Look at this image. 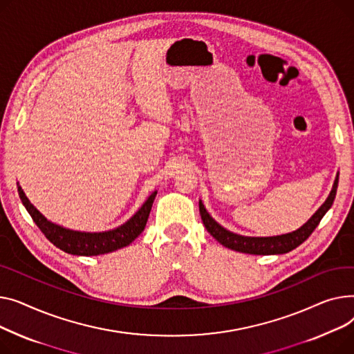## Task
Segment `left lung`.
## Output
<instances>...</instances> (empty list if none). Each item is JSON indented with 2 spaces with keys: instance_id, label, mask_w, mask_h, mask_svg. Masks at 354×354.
Instances as JSON below:
<instances>
[{
  "instance_id": "8db88e82",
  "label": "left lung",
  "mask_w": 354,
  "mask_h": 354,
  "mask_svg": "<svg viewBox=\"0 0 354 354\" xmlns=\"http://www.w3.org/2000/svg\"><path fill=\"white\" fill-rule=\"evenodd\" d=\"M337 184H339V174L336 176L333 189H331L327 200L323 203L320 209L310 217V220L303 224L300 228H297L293 233H287L281 236H273V237H247L240 236L236 233H232L225 230L223 225H220L209 213H207L204 204L198 203L200 205V216L203 220V224L205 225L207 232H209L220 244H223L227 248H232V250L247 253V254H284L292 252L293 248L299 247L303 241L308 239V236L315 232V228L319 225L323 216L328 212L336 197L337 192Z\"/></svg>"
}]
</instances>
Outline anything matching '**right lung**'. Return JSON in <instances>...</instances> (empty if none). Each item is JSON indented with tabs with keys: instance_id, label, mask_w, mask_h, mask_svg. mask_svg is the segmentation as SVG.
Listing matches in <instances>:
<instances>
[{
	"instance_id": "1",
	"label": "right lung",
	"mask_w": 354,
	"mask_h": 354,
	"mask_svg": "<svg viewBox=\"0 0 354 354\" xmlns=\"http://www.w3.org/2000/svg\"><path fill=\"white\" fill-rule=\"evenodd\" d=\"M18 194L39 230L43 232L44 236L55 247H58L59 250L74 256H98L115 252L118 248L129 245L142 233L145 224H147L157 192L151 193V196L141 205V209L127 223L114 228V230L102 233L75 232L70 230V228L61 227L55 223H51L30 203V200L27 198L24 192L21 190L19 185Z\"/></svg>"
}]
</instances>
